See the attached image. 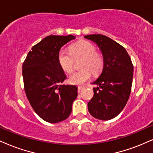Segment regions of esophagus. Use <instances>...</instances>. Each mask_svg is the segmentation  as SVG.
Returning a JSON list of instances; mask_svg holds the SVG:
<instances>
[{
	"label": "esophagus",
	"instance_id": "esophagus-1",
	"mask_svg": "<svg viewBox=\"0 0 153 153\" xmlns=\"http://www.w3.org/2000/svg\"><path fill=\"white\" fill-rule=\"evenodd\" d=\"M84 88V86H78V92L79 93L81 91V90H82Z\"/></svg>",
	"mask_w": 153,
	"mask_h": 153
}]
</instances>
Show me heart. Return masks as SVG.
Returning a JSON list of instances; mask_svg holds the SVG:
<instances>
[{"label":"heart","mask_w":153,"mask_h":153,"mask_svg":"<svg viewBox=\"0 0 153 153\" xmlns=\"http://www.w3.org/2000/svg\"><path fill=\"white\" fill-rule=\"evenodd\" d=\"M82 57L80 70L73 73L69 76V82L74 85H82L89 79L91 72L97 76L102 71L104 60L103 56L97 52V48L87 41H79L73 44L69 52L61 50L58 52L57 59L60 67L66 72L73 71L74 59Z\"/></svg>","instance_id":"heart-1"}]
</instances>
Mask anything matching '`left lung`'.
Here are the masks:
<instances>
[{
	"instance_id": "1",
	"label": "left lung",
	"mask_w": 153,
	"mask_h": 153,
	"mask_svg": "<svg viewBox=\"0 0 153 153\" xmlns=\"http://www.w3.org/2000/svg\"><path fill=\"white\" fill-rule=\"evenodd\" d=\"M97 44L104 65L99 78L92 84L94 97L88 103V112L97 119L108 120L121 112L129 99L133 65L126 49L112 39L100 35L84 36Z\"/></svg>"
}]
</instances>
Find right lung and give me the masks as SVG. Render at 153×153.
Masks as SVG:
<instances>
[{
    "mask_svg": "<svg viewBox=\"0 0 153 153\" xmlns=\"http://www.w3.org/2000/svg\"><path fill=\"white\" fill-rule=\"evenodd\" d=\"M73 35H49L32 48L22 64L26 97L35 112L45 121L56 123L67 119L77 97L74 85L62 84L66 79L57 54Z\"/></svg>",
    "mask_w": 153,
    "mask_h": 153,
    "instance_id": "1",
    "label": "right lung"
}]
</instances>
